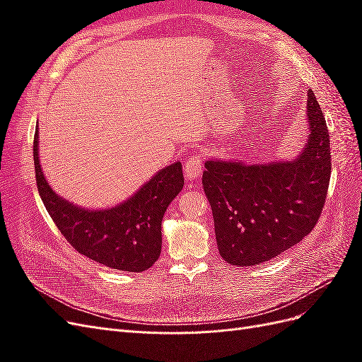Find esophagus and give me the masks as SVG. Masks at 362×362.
Here are the masks:
<instances>
[{
	"instance_id": "esophagus-1",
	"label": "esophagus",
	"mask_w": 362,
	"mask_h": 362,
	"mask_svg": "<svg viewBox=\"0 0 362 362\" xmlns=\"http://www.w3.org/2000/svg\"><path fill=\"white\" fill-rule=\"evenodd\" d=\"M184 173L185 178L189 181H194L198 180L202 175V161L198 156H193L192 158H189L184 164Z\"/></svg>"
}]
</instances>
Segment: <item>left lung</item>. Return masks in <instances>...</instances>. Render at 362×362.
Segmentation results:
<instances>
[{
    "label": "left lung",
    "mask_w": 362,
    "mask_h": 362,
    "mask_svg": "<svg viewBox=\"0 0 362 362\" xmlns=\"http://www.w3.org/2000/svg\"><path fill=\"white\" fill-rule=\"evenodd\" d=\"M308 139L293 160H206L202 187L211 205L221 257L255 266L298 245L319 221L331 178L326 120L308 90Z\"/></svg>",
    "instance_id": "8db88e82"
}]
</instances>
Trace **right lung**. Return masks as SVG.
<instances>
[{
  "label": "right lung",
  "instance_id": "right-lung-1",
  "mask_svg": "<svg viewBox=\"0 0 362 362\" xmlns=\"http://www.w3.org/2000/svg\"><path fill=\"white\" fill-rule=\"evenodd\" d=\"M33 157L40 198L74 249L100 264L122 272H144L158 259L163 216L184 185L180 161L158 170L122 204L90 210L52 190L40 168L39 129Z\"/></svg>",
  "mask_w": 362,
  "mask_h": 362
}]
</instances>
